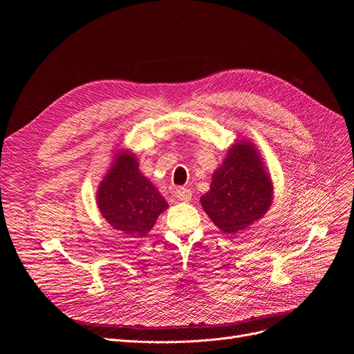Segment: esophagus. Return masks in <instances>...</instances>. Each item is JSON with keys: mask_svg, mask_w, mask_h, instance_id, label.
Listing matches in <instances>:
<instances>
[{"mask_svg": "<svg viewBox=\"0 0 354 354\" xmlns=\"http://www.w3.org/2000/svg\"><path fill=\"white\" fill-rule=\"evenodd\" d=\"M176 197L180 201H189L192 198V190L187 187H179L176 189Z\"/></svg>", "mask_w": 354, "mask_h": 354, "instance_id": "1", "label": "esophagus"}]
</instances>
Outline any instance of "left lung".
Returning <instances> with one entry per match:
<instances>
[{
    "mask_svg": "<svg viewBox=\"0 0 354 354\" xmlns=\"http://www.w3.org/2000/svg\"><path fill=\"white\" fill-rule=\"evenodd\" d=\"M200 203L214 225L231 235L254 225L269 212L273 182L254 142L242 138L227 149Z\"/></svg>",
    "mask_w": 354,
    "mask_h": 354,
    "instance_id": "obj_1",
    "label": "left lung"
}]
</instances>
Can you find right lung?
<instances>
[{
	"label": "right lung",
	"instance_id": "1",
	"mask_svg": "<svg viewBox=\"0 0 354 354\" xmlns=\"http://www.w3.org/2000/svg\"><path fill=\"white\" fill-rule=\"evenodd\" d=\"M96 205L111 227L133 238L145 236L169 207L154 183L141 174L138 158L129 148L115 151L97 186Z\"/></svg>",
	"mask_w": 354,
	"mask_h": 354
}]
</instances>
